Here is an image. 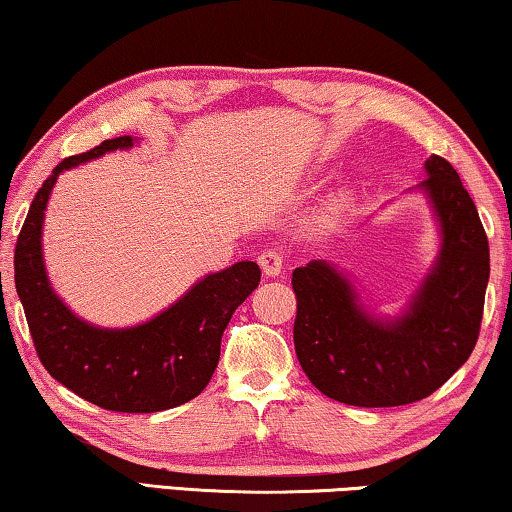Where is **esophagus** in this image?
<instances>
[{
	"mask_svg": "<svg viewBox=\"0 0 512 512\" xmlns=\"http://www.w3.org/2000/svg\"><path fill=\"white\" fill-rule=\"evenodd\" d=\"M259 266H262L266 276H278V273L285 269V253L276 246L264 248L262 253H259Z\"/></svg>",
	"mask_w": 512,
	"mask_h": 512,
	"instance_id": "esophagus-1",
	"label": "esophagus"
}]
</instances>
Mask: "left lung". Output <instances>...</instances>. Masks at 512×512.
Returning a JSON list of instances; mask_svg holds the SVG:
<instances>
[{
    "instance_id": "left-lung-1",
    "label": "left lung",
    "mask_w": 512,
    "mask_h": 512,
    "mask_svg": "<svg viewBox=\"0 0 512 512\" xmlns=\"http://www.w3.org/2000/svg\"><path fill=\"white\" fill-rule=\"evenodd\" d=\"M427 174L422 187L441 220L443 248L401 320H373L327 262L292 271L294 350L308 380L329 399L362 408L427 399L478 343L489 280L485 227L448 160L431 155Z\"/></svg>"
}]
</instances>
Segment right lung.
Wrapping results in <instances>:
<instances>
[{
  "label": "right lung",
  "instance_id": "obj_1",
  "mask_svg": "<svg viewBox=\"0 0 512 512\" xmlns=\"http://www.w3.org/2000/svg\"><path fill=\"white\" fill-rule=\"evenodd\" d=\"M129 146L132 136H115L57 164L20 229L13 269L34 350L50 376L104 410L157 413L187 403L208 385L222 331L259 285L262 271L255 262H236L211 273L178 304L132 329H97L78 320L48 285L41 259L43 211L60 171Z\"/></svg>",
  "mask_w": 512,
  "mask_h": 512
}]
</instances>
